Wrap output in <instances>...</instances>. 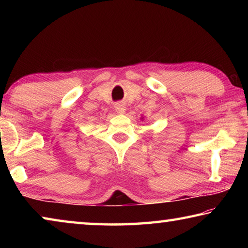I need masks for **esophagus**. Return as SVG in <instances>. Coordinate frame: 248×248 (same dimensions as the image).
Instances as JSON below:
<instances>
[{
    "label": "esophagus",
    "instance_id": "34e87169",
    "mask_svg": "<svg viewBox=\"0 0 248 248\" xmlns=\"http://www.w3.org/2000/svg\"><path fill=\"white\" fill-rule=\"evenodd\" d=\"M115 109L116 111L118 112V114H124L125 112V105L123 102H119V103H116L115 104Z\"/></svg>",
    "mask_w": 248,
    "mask_h": 248
}]
</instances>
